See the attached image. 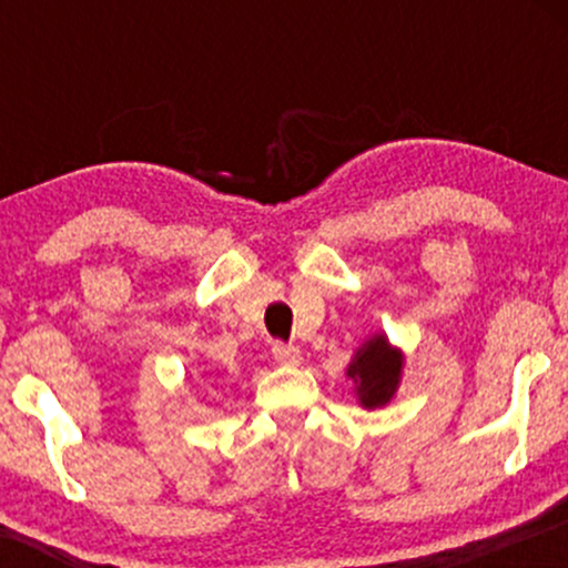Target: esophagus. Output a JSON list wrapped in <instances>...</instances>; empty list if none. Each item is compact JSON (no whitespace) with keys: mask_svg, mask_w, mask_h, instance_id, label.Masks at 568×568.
Masks as SVG:
<instances>
[{"mask_svg":"<svg viewBox=\"0 0 568 568\" xmlns=\"http://www.w3.org/2000/svg\"><path fill=\"white\" fill-rule=\"evenodd\" d=\"M272 355H275L280 366H298V363H302V352H298V347H293V344H285V342L272 344Z\"/></svg>","mask_w":568,"mask_h":568,"instance_id":"obj_1","label":"esophagus"}]
</instances>
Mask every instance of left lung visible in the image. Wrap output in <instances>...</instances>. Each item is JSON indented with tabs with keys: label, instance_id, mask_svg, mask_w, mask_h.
<instances>
[{
	"label": "left lung",
	"instance_id": "obj_1",
	"mask_svg": "<svg viewBox=\"0 0 568 568\" xmlns=\"http://www.w3.org/2000/svg\"><path fill=\"white\" fill-rule=\"evenodd\" d=\"M400 352L387 344V338L376 336L355 355L349 363L347 376L357 384V395L366 408L384 406L397 387V376H400Z\"/></svg>",
	"mask_w": 568,
	"mask_h": 568
}]
</instances>
